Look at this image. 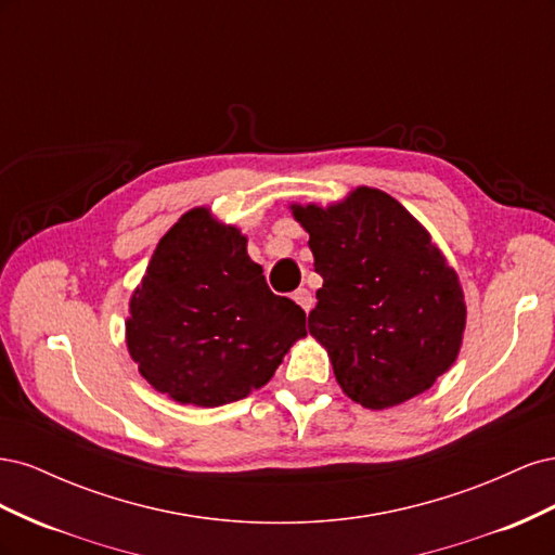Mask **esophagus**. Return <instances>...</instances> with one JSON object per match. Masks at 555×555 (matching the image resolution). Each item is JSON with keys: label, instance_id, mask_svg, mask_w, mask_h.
<instances>
[{"label": "esophagus", "instance_id": "esophagus-1", "mask_svg": "<svg viewBox=\"0 0 555 555\" xmlns=\"http://www.w3.org/2000/svg\"><path fill=\"white\" fill-rule=\"evenodd\" d=\"M294 300H296V304H298L300 308H304L306 312L312 310L314 298H312V294H310L308 289H296V292H294Z\"/></svg>", "mask_w": 555, "mask_h": 555}]
</instances>
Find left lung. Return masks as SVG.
I'll list each match as a JSON object with an SVG mask.
<instances>
[{"label":"left lung","mask_w":555,"mask_h":555,"mask_svg":"<svg viewBox=\"0 0 555 555\" xmlns=\"http://www.w3.org/2000/svg\"><path fill=\"white\" fill-rule=\"evenodd\" d=\"M292 212L324 278L308 331L340 389L367 410L428 391L456 361L465 331L459 275L430 233L375 188Z\"/></svg>","instance_id":"8db88e82"}]
</instances>
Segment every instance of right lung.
Returning a JSON list of instances; mask_svg holds the SVG:
<instances>
[{
	"instance_id": "right-lung-1",
	"label": "right lung",
	"mask_w": 555,
	"mask_h": 555,
	"mask_svg": "<svg viewBox=\"0 0 555 555\" xmlns=\"http://www.w3.org/2000/svg\"><path fill=\"white\" fill-rule=\"evenodd\" d=\"M125 326L153 389L182 405L220 408L275 375L306 335V312L268 289L241 229L194 208L164 233Z\"/></svg>"
}]
</instances>
